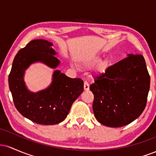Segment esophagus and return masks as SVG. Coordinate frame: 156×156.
<instances>
[{
	"label": "esophagus",
	"mask_w": 156,
	"mask_h": 156,
	"mask_svg": "<svg viewBox=\"0 0 156 156\" xmlns=\"http://www.w3.org/2000/svg\"><path fill=\"white\" fill-rule=\"evenodd\" d=\"M83 87H84V90L87 91L89 89V84L87 81H84V85H83Z\"/></svg>",
	"instance_id": "obj_1"
}]
</instances>
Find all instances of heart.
<instances>
[{"mask_svg": "<svg viewBox=\"0 0 156 156\" xmlns=\"http://www.w3.org/2000/svg\"><path fill=\"white\" fill-rule=\"evenodd\" d=\"M101 58L100 57H94V58H89L88 60L84 61V62H82V66L84 67H92L95 64L101 62Z\"/></svg>", "mask_w": 156, "mask_h": 156, "instance_id": "obj_1", "label": "heart"}]
</instances>
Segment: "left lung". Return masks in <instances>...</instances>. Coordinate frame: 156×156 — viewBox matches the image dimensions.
<instances>
[{
	"label": "left lung",
	"instance_id": "left-lung-1",
	"mask_svg": "<svg viewBox=\"0 0 156 156\" xmlns=\"http://www.w3.org/2000/svg\"><path fill=\"white\" fill-rule=\"evenodd\" d=\"M89 89L92 108L102 125L119 128L137 119L145 108L150 77L143 55L128 57L94 77Z\"/></svg>",
	"mask_w": 156,
	"mask_h": 156
}]
</instances>
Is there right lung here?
I'll return each instance as SVG.
<instances>
[{"label":"right lung","instance_id":"add662e5","mask_svg":"<svg viewBox=\"0 0 156 156\" xmlns=\"http://www.w3.org/2000/svg\"><path fill=\"white\" fill-rule=\"evenodd\" d=\"M53 43L44 39H34L18 51L9 76V86L15 105L23 117L40 125H55L65 119L71 106L83 91L80 78H70L60 70H55L51 85L38 92L27 89L24 81L26 69L35 62L51 68L60 64L55 56Z\"/></svg>","mask_w":156,"mask_h":156}]
</instances>
